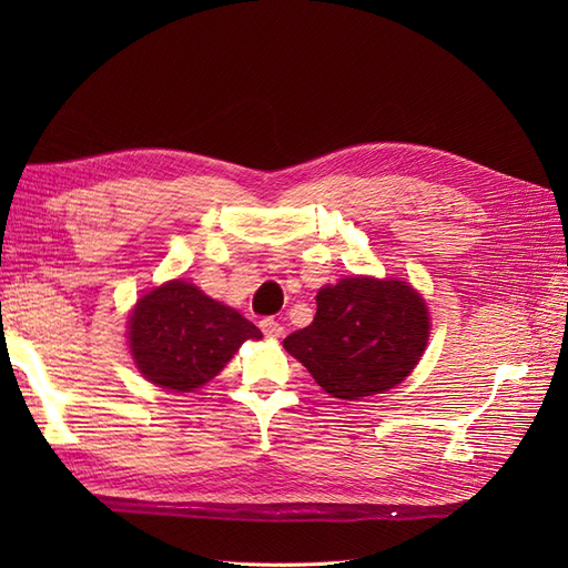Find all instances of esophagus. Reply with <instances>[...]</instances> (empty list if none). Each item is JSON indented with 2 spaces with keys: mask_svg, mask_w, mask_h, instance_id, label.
I'll list each match as a JSON object with an SVG mask.
<instances>
[{
  "mask_svg": "<svg viewBox=\"0 0 568 568\" xmlns=\"http://www.w3.org/2000/svg\"><path fill=\"white\" fill-rule=\"evenodd\" d=\"M261 329H263V334L265 336H270V338H282L284 336V326L274 320V317H263L261 320Z\"/></svg>",
  "mask_w": 568,
  "mask_h": 568,
  "instance_id": "34e87169",
  "label": "esophagus"
}]
</instances>
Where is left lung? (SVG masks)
I'll return each mask as SVG.
<instances>
[{
	"label": "left lung",
	"mask_w": 568,
	"mask_h": 568,
	"mask_svg": "<svg viewBox=\"0 0 568 568\" xmlns=\"http://www.w3.org/2000/svg\"><path fill=\"white\" fill-rule=\"evenodd\" d=\"M426 341V303L407 282L346 277L317 291L313 324L286 336L284 348L332 398L363 400L398 386Z\"/></svg>",
	"instance_id": "obj_1"
}]
</instances>
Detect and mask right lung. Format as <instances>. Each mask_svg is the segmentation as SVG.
Returning <instances> with one entry per match:
<instances>
[{
  "instance_id": "add662e5",
  "label": "right lung",
  "mask_w": 568,
  "mask_h": 568,
  "mask_svg": "<svg viewBox=\"0 0 568 568\" xmlns=\"http://www.w3.org/2000/svg\"><path fill=\"white\" fill-rule=\"evenodd\" d=\"M130 351L144 379L189 393L209 384L261 329L234 307L209 298L184 280H173L136 301L128 322Z\"/></svg>"
}]
</instances>
